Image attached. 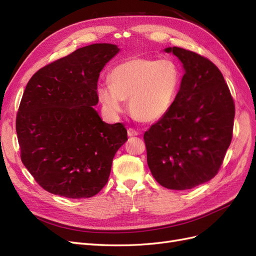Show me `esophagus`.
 Masks as SVG:
<instances>
[{
	"label": "esophagus",
	"instance_id": "34e87169",
	"mask_svg": "<svg viewBox=\"0 0 256 256\" xmlns=\"http://www.w3.org/2000/svg\"><path fill=\"white\" fill-rule=\"evenodd\" d=\"M138 136V132L136 130H134V128H129L128 129V136Z\"/></svg>",
	"mask_w": 256,
	"mask_h": 256
}]
</instances>
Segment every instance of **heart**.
<instances>
[{"label":"heart","instance_id":"b5f03b06","mask_svg":"<svg viewBox=\"0 0 256 256\" xmlns=\"http://www.w3.org/2000/svg\"><path fill=\"white\" fill-rule=\"evenodd\" d=\"M110 85L97 88L106 111L118 115L129 100L134 118L141 122H156L172 109L182 84V72L170 58H134L116 65L109 74Z\"/></svg>","mask_w":256,"mask_h":256}]
</instances>
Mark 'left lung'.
Segmentation results:
<instances>
[{
    "label": "left lung",
    "mask_w": 256,
    "mask_h": 256,
    "mask_svg": "<svg viewBox=\"0 0 256 256\" xmlns=\"http://www.w3.org/2000/svg\"><path fill=\"white\" fill-rule=\"evenodd\" d=\"M184 76L172 109L144 134L147 164L161 186L188 190L216 176L233 134L235 104L210 60L178 47Z\"/></svg>",
    "instance_id": "1"
}]
</instances>
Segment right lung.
Listing matches in <instances>:
<instances>
[{"label": "right lung", "instance_id": "right-lung-1", "mask_svg": "<svg viewBox=\"0 0 256 256\" xmlns=\"http://www.w3.org/2000/svg\"><path fill=\"white\" fill-rule=\"evenodd\" d=\"M118 52L112 44L86 46L40 69L26 84L16 120L21 160L52 194H97L128 140L122 124L104 122L94 109L100 72Z\"/></svg>", "mask_w": 256, "mask_h": 256}]
</instances>
